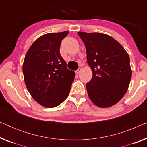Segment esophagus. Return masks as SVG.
Instances as JSON below:
<instances>
[{
  "instance_id": "34e87169",
  "label": "esophagus",
  "mask_w": 147,
  "mask_h": 147,
  "mask_svg": "<svg viewBox=\"0 0 147 147\" xmlns=\"http://www.w3.org/2000/svg\"><path fill=\"white\" fill-rule=\"evenodd\" d=\"M81 71H82L81 68H79V69H78V70H76V74H79L80 72H81Z\"/></svg>"
}]
</instances>
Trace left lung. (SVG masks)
Segmentation results:
<instances>
[{"instance_id":"obj_1","label":"left lung","mask_w":147,"mask_h":147,"mask_svg":"<svg viewBox=\"0 0 147 147\" xmlns=\"http://www.w3.org/2000/svg\"><path fill=\"white\" fill-rule=\"evenodd\" d=\"M85 44L92 78L86 84L90 99L98 107L117 104L127 92L132 76L124 48L106 34L78 32Z\"/></svg>"}]
</instances>
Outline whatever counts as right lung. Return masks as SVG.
I'll return each mask as SVG.
<instances>
[{
	"label": "right lung",
	"mask_w": 147,
	"mask_h": 147,
	"mask_svg": "<svg viewBox=\"0 0 147 147\" xmlns=\"http://www.w3.org/2000/svg\"><path fill=\"white\" fill-rule=\"evenodd\" d=\"M69 32L47 33L38 38L26 53L24 80L32 98L45 108L61 104L69 94L75 73L60 55L61 40Z\"/></svg>",
	"instance_id": "right-lung-1"
}]
</instances>
